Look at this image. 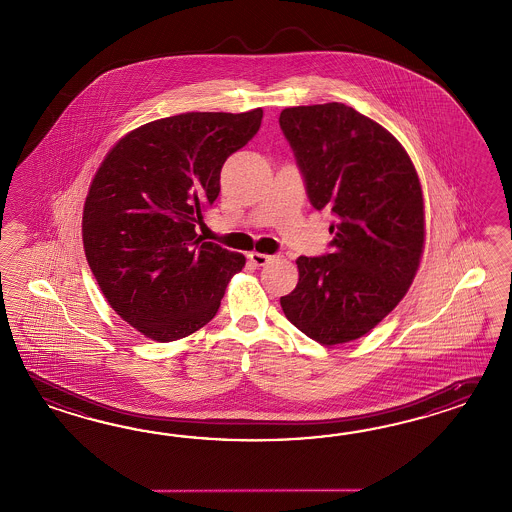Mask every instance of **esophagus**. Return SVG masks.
<instances>
[{"label":"esophagus","instance_id":"esophagus-1","mask_svg":"<svg viewBox=\"0 0 512 512\" xmlns=\"http://www.w3.org/2000/svg\"><path fill=\"white\" fill-rule=\"evenodd\" d=\"M249 260L254 263V265L262 267L265 263L271 262V260H273V256H269V254H262V252H250Z\"/></svg>","mask_w":512,"mask_h":512}]
</instances>
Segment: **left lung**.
I'll use <instances>...</instances> for the list:
<instances>
[{"mask_svg":"<svg viewBox=\"0 0 512 512\" xmlns=\"http://www.w3.org/2000/svg\"><path fill=\"white\" fill-rule=\"evenodd\" d=\"M278 122L310 204L334 215L332 252L297 260L299 284L280 297L282 310L323 345L356 340L394 310L418 271L420 178L394 135L349 105L288 107Z\"/></svg>","mask_w":512,"mask_h":512,"instance_id":"1","label":"left lung"}]
</instances>
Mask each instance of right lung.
<instances>
[{
	"instance_id": "add662e5",
	"label": "right lung",
	"mask_w": 512,
	"mask_h": 512,
	"mask_svg": "<svg viewBox=\"0 0 512 512\" xmlns=\"http://www.w3.org/2000/svg\"><path fill=\"white\" fill-rule=\"evenodd\" d=\"M263 111L182 113L122 137L92 180L83 247L107 302L150 340L193 334L217 314L245 256L202 241L228 156L260 130Z\"/></svg>"
}]
</instances>
